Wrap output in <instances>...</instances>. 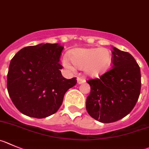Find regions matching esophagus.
<instances>
[{
  "mask_svg": "<svg viewBox=\"0 0 149 149\" xmlns=\"http://www.w3.org/2000/svg\"><path fill=\"white\" fill-rule=\"evenodd\" d=\"M77 82L79 84H82V83L85 82V79H84L83 77H79H79L77 78Z\"/></svg>",
  "mask_w": 149,
  "mask_h": 149,
  "instance_id": "esophagus-1",
  "label": "esophagus"
}]
</instances>
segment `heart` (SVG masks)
<instances>
[{
	"instance_id": "b5f03b06",
	"label": "heart",
	"mask_w": 149,
	"mask_h": 149,
	"mask_svg": "<svg viewBox=\"0 0 149 149\" xmlns=\"http://www.w3.org/2000/svg\"><path fill=\"white\" fill-rule=\"evenodd\" d=\"M69 59L76 68L84 70L86 74L91 77H97L104 73L112 62L111 52L107 48H77L72 51ZM63 65L72 69L69 62H63Z\"/></svg>"
}]
</instances>
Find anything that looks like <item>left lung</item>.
Segmentation results:
<instances>
[{
  "label": "left lung",
  "mask_w": 149,
  "mask_h": 149,
  "mask_svg": "<svg viewBox=\"0 0 149 149\" xmlns=\"http://www.w3.org/2000/svg\"><path fill=\"white\" fill-rule=\"evenodd\" d=\"M112 68L99 79H89L90 93L86 101L89 115L101 123L118 121L131 112L138 100L141 75L129 53L112 47Z\"/></svg>",
  "instance_id": "8db88e82"
}]
</instances>
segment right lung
Segmentation results:
<instances>
[{"instance_id": "right-lung-1", "label": "right lung", "mask_w": 149, "mask_h": 149, "mask_svg": "<svg viewBox=\"0 0 149 149\" xmlns=\"http://www.w3.org/2000/svg\"><path fill=\"white\" fill-rule=\"evenodd\" d=\"M63 47L39 44L18 51L11 60L7 74V90L17 109L36 118H44L57 112L76 78L62 76L59 63Z\"/></svg>"}]
</instances>
